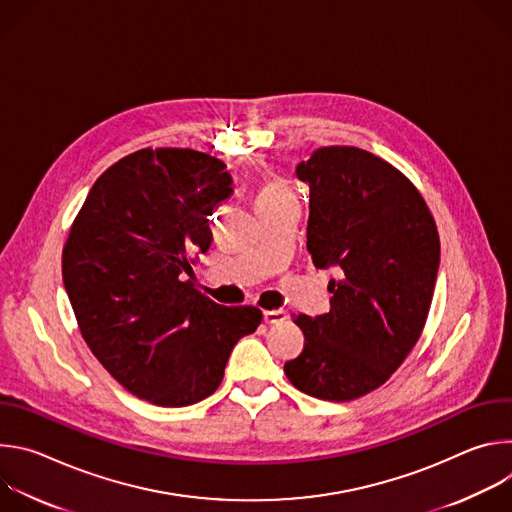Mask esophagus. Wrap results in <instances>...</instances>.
Returning a JSON list of instances; mask_svg holds the SVG:
<instances>
[{
  "label": "esophagus",
  "mask_w": 512,
  "mask_h": 512,
  "mask_svg": "<svg viewBox=\"0 0 512 512\" xmlns=\"http://www.w3.org/2000/svg\"><path fill=\"white\" fill-rule=\"evenodd\" d=\"M283 320H287V312H283V310H267V312H263V322L265 324H279V322H283Z\"/></svg>",
  "instance_id": "esophagus-1"
}]
</instances>
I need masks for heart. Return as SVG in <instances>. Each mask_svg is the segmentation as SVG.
Listing matches in <instances>:
<instances>
[{
	"mask_svg": "<svg viewBox=\"0 0 512 512\" xmlns=\"http://www.w3.org/2000/svg\"><path fill=\"white\" fill-rule=\"evenodd\" d=\"M281 196H289L287 188L283 184H279V182H267L261 188L257 200H271V198H281Z\"/></svg>",
	"mask_w": 512,
	"mask_h": 512,
	"instance_id": "1",
	"label": "heart"
}]
</instances>
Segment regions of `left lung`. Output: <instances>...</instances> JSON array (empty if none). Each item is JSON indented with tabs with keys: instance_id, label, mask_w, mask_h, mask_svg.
I'll list each match as a JSON object with an SVG mask.
<instances>
[{
	"instance_id": "obj_1",
	"label": "left lung",
	"mask_w": 512,
	"mask_h": 512,
	"mask_svg": "<svg viewBox=\"0 0 512 512\" xmlns=\"http://www.w3.org/2000/svg\"><path fill=\"white\" fill-rule=\"evenodd\" d=\"M296 176L310 186L308 251L338 279L328 314L294 316L306 344L283 371L302 393L352 401L381 387L419 340L440 237L417 188L371 152L320 148Z\"/></svg>"
}]
</instances>
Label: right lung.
Listing matches in <instances>:
<instances>
[{"label":"right lung","mask_w":512,"mask_h":512,"mask_svg":"<svg viewBox=\"0 0 512 512\" xmlns=\"http://www.w3.org/2000/svg\"><path fill=\"white\" fill-rule=\"evenodd\" d=\"M227 166L194 150H139L105 170L70 227L62 281L81 334L135 397L186 407L212 395L261 310L218 306L196 289L192 255L233 192Z\"/></svg>","instance_id":"obj_1"}]
</instances>
